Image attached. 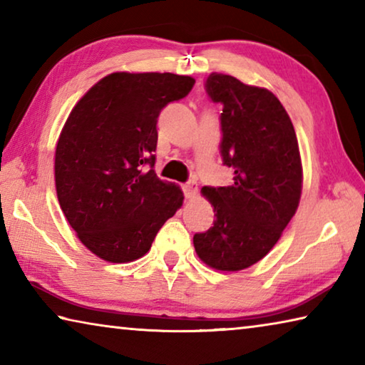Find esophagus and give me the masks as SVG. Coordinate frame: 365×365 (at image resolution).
<instances>
[{
	"mask_svg": "<svg viewBox=\"0 0 365 365\" xmlns=\"http://www.w3.org/2000/svg\"><path fill=\"white\" fill-rule=\"evenodd\" d=\"M183 193H185V197H193V196H196V193H197L196 183H195V182L185 183V185H183Z\"/></svg>",
	"mask_w": 365,
	"mask_h": 365,
	"instance_id": "1",
	"label": "esophagus"
}]
</instances>
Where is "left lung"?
Here are the masks:
<instances>
[{
	"instance_id": "obj_1",
	"label": "left lung",
	"mask_w": 365,
	"mask_h": 365,
	"mask_svg": "<svg viewBox=\"0 0 365 365\" xmlns=\"http://www.w3.org/2000/svg\"><path fill=\"white\" fill-rule=\"evenodd\" d=\"M206 91L222 104L220 154L230 187H202L214 227L196 233V255L209 267L237 272L267 255L299 205L302 165L292 119L272 91L212 72Z\"/></svg>"
}]
</instances>
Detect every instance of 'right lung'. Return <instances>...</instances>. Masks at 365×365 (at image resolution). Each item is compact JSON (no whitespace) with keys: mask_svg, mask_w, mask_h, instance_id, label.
Here are the masks:
<instances>
[{"mask_svg":"<svg viewBox=\"0 0 365 365\" xmlns=\"http://www.w3.org/2000/svg\"><path fill=\"white\" fill-rule=\"evenodd\" d=\"M193 85V77L170 72H114L67 117L54 156L58 200L80 242L104 261L145 256L182 207L180 187L153 169L156 123L163 108Z\"/></svg>","mask_w":365,"mask_h":365,"instance_id":"add662e5","label":"right lung"}]
</instances>
